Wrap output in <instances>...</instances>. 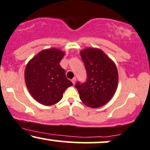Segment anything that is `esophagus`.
Listing matches in <instances>:
<instances>
[{
    "mask_svg": "<svg viewBox=\"0 0 150 150\" xmlns=\"http://www.w3.org/2000/svg\"><path fill=\"white\" fill-rule=\"evenodd\" d=\"M75 82H76V78H75V77H74L73 79H72V82H73V85H75Z\"/></svg>",
    "mask_w": 150,
    "mask_h": 150,
    "instance_id": "obj_1",
    "label": "esophagus"
}]
</instances>
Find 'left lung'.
I'll use <instances>...</instances> for the list:
<instances>
[{"instance_id": "obj_1", "label": "left lung", "mask_w": 150, "mask_h": 150, "mask_svg": "<svg viewBox=\"0 0 150 150\" xmlns=\"http://www.w3.org/2000/svg\"><path fill=\"white\" fill-rule=\"evenodd\" d=\"M87 71V80L77 82L75 87L84 104L91 108L104 106L116 92L118 82L116 66L99 49L87 48L80 52Z\"/></svg>"}]
</instances>
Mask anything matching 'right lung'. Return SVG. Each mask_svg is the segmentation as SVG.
I'll use <instances>...</instances> for the list:
<instances>
[{"label": "right lung", "mask_w": 150, "mask_h": 150, "mask_svg": "<svg viewBox=\"0 0 150 150\" xmlns=\"http://www.w3.org/2000/svg\"><path fill=\"white\" fill-rule=\"evenodd\" d=\"M63 56L64 52L55 48L43 50L26 66V85L31 95L40 104H56L63 98L65 89L73 85L59 64Z\"/></svg>", "instance_id": "right-lung-1"}]
</instances>
